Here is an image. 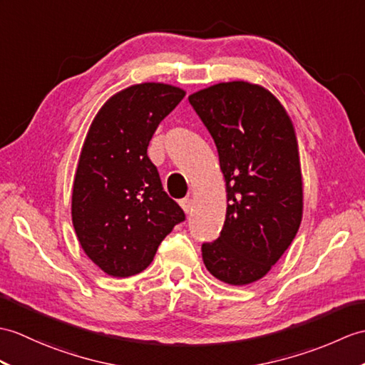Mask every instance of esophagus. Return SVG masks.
<instances>
[{
    "instance_id": "34e87169",
    "label": "esophagus",
    "mask_w": 365,
    "mask_h": 365,
    "mask_svg": "<svg viewBox=\"0 0 365 365\" xmlns=\"http://www.w3.org/2000/svg\"><path fill=\"white\" fill-rule=\"evenodd\" d=\"M180 207L183 208L185 213H190V210H191V207H192V200H191L190 197L182 199V200H180Z\"/></svg>"
}]
</instances>
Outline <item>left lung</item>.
Returning a JSON list of instances; mask_svg holds the SVG:
<instances>
[{
    "mask_svg": "<svg viewBox=\"0 0 365 365\" xmlns=\"http://www.w3.org/2000/svg\"><path fill=\"white\" fill-rule=\"evenodd\" d=\"M215 140L227 183L219 238L202 244L208 272L242 286L264 277L302 222L297 140L278 99L259 86L217 83L188 98Z\"/></svg>",
    "mask_w": 365,
    "mask_h": 365,
    "instance_id": "1",
    "label": "left lung"
}]
</instances>
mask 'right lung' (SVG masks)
<instances>
[{
  "instance_id": "add662e5",
  "label": "right lung",
  "mask_w": 365,
  "mask_h": 365,
  "mask_svg": "<svg viewBox=\"0 0 365 365\" xmlns=\"http://www.w3.org/2000/svg\"><path fill=\"white\" fill-rule=\"evenodd\" d=\"M185 91L140 83L110 98L93 120L73 185V225L83 252L112 277L143 272L185 221L163 190L148 146Z\"/></svg>"
}]
</instances>
